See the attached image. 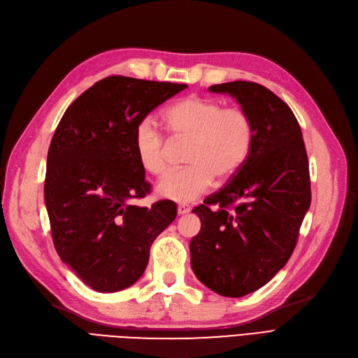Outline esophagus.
<instances>
[{
  "label": "esophagus",
  "mask_w": 358,
  "mask_h": 358,
  "mask_svg": "<svg viewBox=\"0 0 358 358\" xmlns=\"http://www.w3.org/2000/svg\"><path fill=\"white\" fill-rule=\"evenodd\" d=\"M191 210V206H188V204H179L178 206V213L179 215H185V213H188Z\"/></svg>",
  "instance_id": "34e87169"
}]
</instances>
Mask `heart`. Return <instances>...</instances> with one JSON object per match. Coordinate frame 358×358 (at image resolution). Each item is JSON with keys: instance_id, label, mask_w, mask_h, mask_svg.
I'll return each instance as SVG.
<instances>
[{"instance_id": "1", "label": "heart", "mask_w": 358, "mask_h": 358, "mask_svg": "<svg viewBox=\"0 0 358 358\" xmlns=\"http://www.w3.org/2000/svg\"><path fill=\"white\" fill-rule=\"evenodd\" d=\"M171 143H185L187 167L162 179L157 194L176 203H189L209 189L213 178H233L248 161L255 140L251 116L242 107H224L220 100L189 95L170 104L161 115ZM134 154L150 176L169 169L170 145L155 127L143 121L134 131Z\"/></svg>"}]
</instances>
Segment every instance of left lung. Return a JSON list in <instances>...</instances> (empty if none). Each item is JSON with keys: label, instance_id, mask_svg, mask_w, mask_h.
<instances>
[{"label": "left lung", "instance_id": "obj_1", "mask_svg": "<svg viewBox=\"0 0 358 358\" xmlns=\"http://www.w3.org/2000/svg\"><path fill=\"white\" fill-rule=\"evenodd\" d=\"M209 91L234 96L252 119L255 140L245 166L192 209L201 229L189 243L191 267L216 294L243 297L266 285L294 251L310 206L309 161L294 113L272 91L246 80Z\"/></svg>", "mask_w": 358, "mask_h": 358}]
</instances>
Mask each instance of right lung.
I'll use <instances>...</instances> for the list:
<instances>
[{
    "label": "right lung",
    "instance_id": "obj_1",
    "mask_svg": "<svg viewBox=\"0 0 358 358\" xmlns=\"http://www.w3.org/2000/svg\"><path fill=\"white\" fill-rule=\"evenodd\" d=\"M187 85L109 76L78 96L61 117L48 152L45 203L53 245L86 285L115 292L143 275L149 249L178 208L150 192L134 154L136 128Z\"/></svg>",
    "mask_w": 358,
    "mask_h": 358
}]
</instances>
